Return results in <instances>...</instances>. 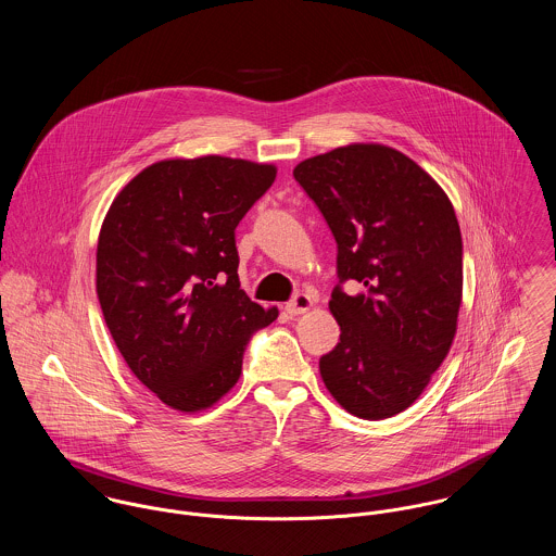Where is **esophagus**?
<instances>
[{
    "label": "esophagus",
    "instance_id": "34e87169",
    "mask_svg": "<svg viewBox=\"0 0 556 556\" xmlns=\"http://www.w3.org/2000/svg\"><path fill=\"white\" fill-rule=\"evenodd\" d=\"M311 306H313V298L308 293H295L293 300L287 302L285 311H287V315L298 317V315H304L306 311H311Z\"/></svg>",
    "mask_w": 556,
    "mask_h": 556
}]
</instances>
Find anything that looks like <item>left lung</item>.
Masks as SVG:
<instances>
[{"label": "left lung", "instance_id": "obj_1", "mask_svg": "<svg viewBox=\"0 0 556 556\" xmlns=\"http://www.w3.org/2000/svg\"><path fill=\"white\" fill-rule=\"evenodd\" d=\"M331 229L340 342L318 359L351 415L386 419L410 406L443 364L463 302V238L441 186L392 148L355 143L295 166ZM361 282L357 296L343 293Z\"/></svg>", "mask_w": 556, "mask_h": 556}]
</instances>
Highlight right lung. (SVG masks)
I'll return each mask as SVG.
<instances>
[{
  "instance_id": "obj_1",
  "label": "right lung",
  "mask_w": 556,
  "mask_h": 556,
  "mask_svg": "<svg viewBox=\"0 0 556 556\" xmlns=\"http://www.w3.org/2000/svg\"><path fill=\"white\" fill-rule=\"evenodd\" d=\"M276 179L274 164L160 160L111 203L96 252L106 327L135 377L184 413L241 375L254 331L278 317L241 289L236 229Z\"/></svg>"
}]
</instances>
